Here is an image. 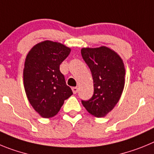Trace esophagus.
<instances>
[{"instance_id": "esophagus-1", "label": "esophagus", "mask_w": 154, "mask_h": 154, "mask_svg": "<svg viewBox=\"0 0 154 154\" xmlns=\"http://www.w3.org/2000/svg\"><path fill=\"white\" fill-rule=\"evenodd\" d=\"M72 91H73V93H74V94H76L77 93V91H78V88L76 87H72Z\"/></svg>"}]
</instances>
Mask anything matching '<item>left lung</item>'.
I'll use <instances>...</instances> for the list:
<instances>
[{
  "label": "left lung",
  "mask_w": 154,
  "mask_h": 154,
  "mask_svg": "<svg viewBox=\"0 0 154 154\" xmlns=\"http://www.w3.org/2000/svg\"><path fill=\"white\" fill-rule=\"evenodd\" d=\"M81 55L92 74L94 95L82 104L91 114L103 117L120 100L125 84V67L122 58L107 47L81 49Z\"/></svg>",
  "instance_id": "left-lung-1"
}]
</instances>
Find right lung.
<instances>
[{
	"instance_id": "1",
	"label": "right lung",
	"mask_w": 154,
	"mask_h": 154,
	"mask_svg": "<svg viewBox=\"0 0 154 154\" xmlns=\"http://www.w3.org/2000/svg\"><path fill=\"white\" fill-rule=\"evenodd\" d=\"M70 53V48L60 43L44 41L34 45L26 57L24 90L30 105L44 118L55 116L73 94L60 71V63Z\"/></svg>"
}]
</instances>
